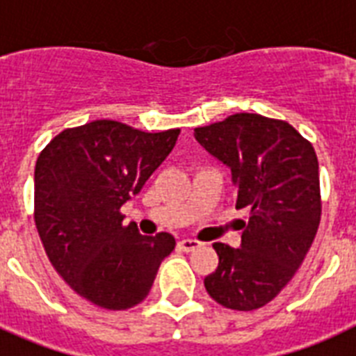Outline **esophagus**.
Returning a JSON list of instances; mask_svg holds the SVG:
<instances>
[{
  "label": "esophagus",
  "instance_id": "34e87169",
  "mask_svg": "<svg viewBox=\"0 0 356 356\" xmlns=\"http://www.w3.org/2000/svg\"><path fill=\"white\" fill-rule=\"evenodd\" d=\"M179 250H183V252H193L195 248L201 246V243L199 241H193V238H183V241H179Z\"/></svg>",
  "mask_w": 356,
  "mask_h": 356
}]
</instances>
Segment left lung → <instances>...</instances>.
I'll list each match as a JSON object with an SVG mask.
<instances>
[{
	"instance_id": "left-lung-1",
	"label": "left lung",
	"mask_w": 356,
	"mask_h": 356,
	"mask_svg": "<svg viewBox=\"0 0 356 356\" xmlns=\"http://www.w3.org/2000/svg\"><path fill=\"white\" fill-rule=\"evenodd\" d=\"M197 143L232 170L237 208L250 211L241 246L215 243L219 266L204 288L220 306L252 312L288 284L321 222L318 161L291 124L235 113L195 128Z\"/></svg>"
}]
</instances>
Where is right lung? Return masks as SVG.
<instances>
[{
    "label": "right lung",
    "instance_id": "1",
    "mask_svg": "<svg viewBox=\"0 0 356 356\" xmlns=\"http://www.w3.org/2000/svg\"><path fill=\"white\" fill-rule=\"evenodd\" d=\"M181 130L150 134L99 119L67 128L34 172L35 226L50 262L77 295L104 309H128L150 293L170 234L146 237L122 224L121 206L173 150Z\"/></svg>",
    "mask_w": 356,
    "mask_h": 356
}]
</instances>
